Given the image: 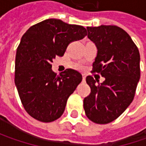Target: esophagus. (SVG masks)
I'll use <instances>...</instances> for the list:
<instances>
[{
    "label": "esophagus",
    "mask_w": 146,
    "mask_h": 146,
    "mask_svg": "<svg viewBox=\"0 0 146 146\" xmlns=\"http://www.w3.org/2000/svg\"><path fill=\"white\" fill-rule=\"evenodd\" d=\"M85 78H86L85 76H84V75H83V81H84V80H85Z\"/></svg>",
    "instance_id": "esophagus-1"
}]
</instances>
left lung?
<instances>
[{"mask_svg":"<svg viewBox=\"0 0 146 146\" xmlns=\"http://www.w3.org/2000/svg\"><path fill=\"white\" fill-rule=\"evenodd\" d=\"M87 30L98 48L92 72L101 74L105 80L97 84L93 76L86 77L91 93L84 99V109L93 123L106 124L132 103L141 76L140 53L130 36L117 26L88 27Z\"/></svg>","mask_w":146,"mask_h":146,"instance_id":"8db88e82","label":"left lung"}]
</instances>
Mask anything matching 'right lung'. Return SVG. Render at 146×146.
Here are the masks:
<instances>
[{
  "mask_svg": "<svg viewBox=\"0 0 146 146\" xmlns=\"http://www.w3.org/2000/svg\"><path fill=\"white\" fill-rule=\"evenodd\" d=\"M85 36L84 27L55 19L31 26L23 34L16 52L14 82L24 109L35 119L49 123L63 114L82 76L73 69L57 76L51 63L63 56L70 42Z\"/></svg>",
  "mask_w": 146,
  "mask_h": 146,
  "instance_id": "1",
  "label": "right lung"
}]
</instances>
